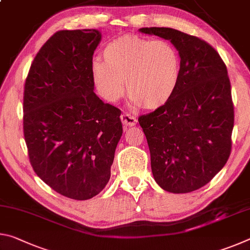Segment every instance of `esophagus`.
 I'll return each instance as SVG.
<instances>
[{"mask_svg":"<svg viewBox=\"0 0 250 250\" xmlns=\"http://www.w3.org/2000/svg\"><path fill=\"white\" fill-rule=\"evenodd\" d=\"M121 121L125 126H132L137 124V118L129 113H122L121 115Z\"/></svg>","mask_w":250,"mask_h":250,"instance_id":"obj_1","label":"esophagus"}]
</instances>
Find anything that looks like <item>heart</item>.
<instances>
[{
  "mask_svg": "<svg viewBox=\"0 0 250 250\" xmlns=\"http://www.w3.org/2000/svg\"><path fill=\"white\" fill-rule=\"evenodd\" d=\"M104 62L91 67L97 91L117 103L126 91L134 105L156 110L174 96L181 79V57L167 41H150L137 35L113 40L103 52Z\"/></svg>",
  "mask_w": 250,
  "mask_h": 250,
  "instance_id": "heart-1",
  "label": "heart"
}]
</instances>
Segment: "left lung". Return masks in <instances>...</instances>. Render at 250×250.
Instances as JSON below:
<instances>
[{
	"mask_svg": "<svg viewBox=\"0 0 250 250\" xmlns=\"http://www.w3.org/2000/svg\"><path fill=\"white\" fill-rule=\"evenodd\" d=\"M139 31L170 41L181 57L174 96L162 108L139 117L153 177L167 192H193L208 183L230 155L234 104L226 65L196 36L170 27Z\"/></svg>",
	"mask_w": 250,
	"mask_h": 250,
	"instance_id": "8db88e82",
	"label": "left lung"
}]
</instances>
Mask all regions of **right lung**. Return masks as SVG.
Segmentation results:
<instances>
[{
	"instance_id": "add662e5",
	"label": "right lung",
	"mask_w": 250,
	"mask_h": 250,
	"mask_svg": "<svg viewBox=\"0 0 250 250\" xmlns=\"http://www.w3.org/2000/svg\"><path fill=\"white\" fill-rule=\"evenodd\" d=\"M97 29L55 33L34 58L24 86L23 129L29 162L54 191L77 201L110 179L122 135L121 111L94 92Z\"/></svg>"
}]
</instances>
